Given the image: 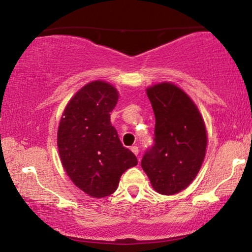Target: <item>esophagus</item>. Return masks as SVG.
Segmentation results:
<instances>
[{
	"instance_id": "obj_1",
	"label": "esophagus",
	"mask_w": 252,
	"mask_h": 252,
	"mask_svg": "<svg viewBox=\"0 0 252 252\" xmlns=\"http://www.w3.org/2000/svg\"><path fill=\"white\" fill-rule=\"evenodd\" d=\"M130 150H132V153L134 155H136V156H137V155H139V148H137L136 146H134V147L130 148Z\"/></svg>"
}]
</instances>
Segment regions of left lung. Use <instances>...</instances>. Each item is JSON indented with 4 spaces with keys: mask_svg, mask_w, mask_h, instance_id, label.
<instances>
[{
    "mask_svg": "<svg viewBox=\"0 0 252 252\" xmlns=\"http://www.w3.org/2000/svg\"><path fill=\"white\" fill-rule=\"evenodd\" d=\"M147 95L156 118L155 144L141 166L157 192L178 194L194 181L204 160V120L194 101L172 82L150 86Z\"/></svg>",
    "mask_w": 252,
    "mask_h": 252,
    "instance_id": "8db88e82",
    "label": "left lung"
}]
</instances>
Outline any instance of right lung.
Segmentation results:
<instances>
[{
  "mask_svg": "<svg viewBox=\"0 0 252 252\" xmlns=\"http://www.w3.org/2000/svg\"><path fill=\"white\" fill-rule=\"evenodd\" d=\"M118 97L111 84L95 80L79 89L62 113L57 132L62 165L91 197L113 194L124 172L137 165L135 155L123 147L110 123Z\"/></svg>",
  "mask_w": 252,
  "mask_h": 252,
  "instance_id": "add662e5",
  "label": "right lung"
}]
</instances>
